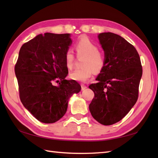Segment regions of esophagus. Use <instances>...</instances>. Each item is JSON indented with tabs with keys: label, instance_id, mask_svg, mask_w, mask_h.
<instances>
[{
	"label": "esophagus",
	"instance_id": "esophagus-1",
	"mask_svg": "<svg viewBox=\"0 0 158 158\" xmlns=\"http://www.w3.org/2000/svg\"><path fill=\"white\" fill-rule=\"evenodd\" d=\"M81 89L82 90H84L85 88H87V86L85 84H81Z\"/></svg>",
	"mask_w": 158,
	"mask_h": 158
}]
</instances>
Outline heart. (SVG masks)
Returning <instances> with one entry per match:
<instances>
[{
    "label": "heart",
    "mask_w": 158,
    "mask_h": 158,
    "mask_svg": "<svg viewBox=\"0 0 158 158\" xmlns=\"http://www.w3.org/2000/svg\"><path fill=\"white\" fill-rule=\"evenodd\" d=\"M75 50L79 57L85 56L83 60V67L76 69L70 73V78L74 81L85 82L93 75L94 71L99 73L105 64V56L99 52V48L88 37L79 39L75 44ZM65 64L67 68H73L75 61V55L72 49H69L65 53Z\"/></svg>",
    "instance_id": "1"
}]
</instances>
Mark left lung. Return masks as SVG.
Masks as SVG:
<instances>
[{"label":"left lung","mask_w":158,"mask_h":158,"mask_svg":"<svg viewBox=\"0 0 158 158\" xmlns=\"http://www.w3.org/2000/svg\"><path fill=\"white\" fill-rule=\"evenodd\" d=\"M98 39L105 64L96 79L98 83L89 86L94 93L89 109L97 122L109 126L122 120L135 105L143 69L136 48L122 36L103 32Z\"/></svg>","instance_id":"1"}]
</instances>
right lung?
Returning <instances> with one entry per match:
<instances>
[{
    "instance_id": "1",
    "label": "right lung",
    "mask_w": 158,
    "mask_h": 158,
    "mask_svg": "<svg viewBox=\"0 0 158 158\" xmlns=\"http://www.w3.org/2000/svg\"><path fill=\"white\" fill-rule=\"evenodd\" d=\"M72 43L70 34H40L20 48L15 66L19 98L39 122L52 123L64 115L69 99L81 90L69 73L64 56ZM60 82L58 86L53 82Z\"/></svg>"
}]
</instances>
